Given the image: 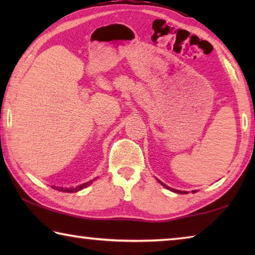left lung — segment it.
Segmentation results:
<instances>
[{
	"label": "left lung",
	"instance_id": "8db88e82",
	"mask_svg": "<svg viewBox=\"0 0 255 255\" xmlns=\"http://www.w3.org/2000/svg\"><path fill=\"white\" fill-rule=\"evenodd\" d=\"M158 182L159 183H161L162 185H163V187H165L166 189H169V190H171V191H173V192H176V193H182V195H184V193H188L187 191H181V190H175V189H171L170 187H167V185H165V184H164L163 182H161V181H158ZM193 193H195V192H197V190H193V191H192Z\"/></svg>",
	"mask_w": 255,
	"mask_h": 255
}]
</instances>
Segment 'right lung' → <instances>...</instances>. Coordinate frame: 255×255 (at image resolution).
Here are the masks:
<instances>
[{"label":"right lung","instance_id":"add662e5","mask_svg":"<svg viewBox=\"0 0 255 255\" xmlns=\"http://www.w3.org/2000/svg\"><path fill=\"white\" fill-rule=\"evenodd\" d=\"M91 183H92V181H89V182H85L83 184L77 185V187H75V188H63V187H55V185H53V188L56 189V190H58V191H62V192H77L82 189L88 188Z\"/></svg>","mask_w":255,"mask_h":255}]
</instances>
